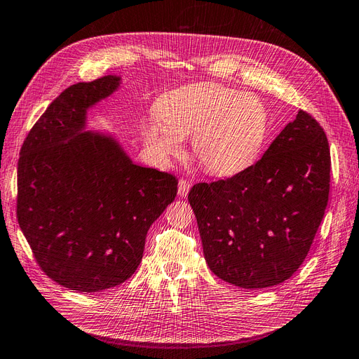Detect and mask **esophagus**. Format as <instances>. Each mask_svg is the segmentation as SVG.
Instances as JSON below:
<instances>
[{
  "mask_svg": "<svg viewBox=\"0 0 359 359\" xmlns=\"http://www.w3.org/2000/svg\"><path fill=\"white\" fill-rule=\"evenodd\" d=\"M189 189H191V185H189V182H187V180H179V188H177V194H179V197H187L188 196V192H189Z\"/></svg>",
  "mask_w": 359,
  "mask_h": 359,
  "instance_id": "esophagus-1",
  "label": "esophagus"
}]
</instances>
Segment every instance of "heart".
Returning a JSON list of instances; mask_svg holds the SVG:
<instances>
[{
    "instance_id": "heart-1",
    "label": "heart",
    "mask_w": 359,
    "mask_h": 359,
    "mask_svg": "<svg viewBox=\"0 0 359 359\" xmlns=\"http://www.w3.org/2000/svg\"><path fill=\"white\" fill-rule=\"evenodd\" d=\"M156 117L141 129L147 150L161 162L182 155V140L203 170L231 177L259 158L268 135L262 100L221 84L201 83L171 90L156 102Z\"/></svg>"
}]
</instances>
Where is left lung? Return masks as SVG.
Masks as SVG:
<instances>
[{"label":"left lung","mask_w":359,"mask_h":359,"mask_svg":"<svg viewBox=\"0 0 359 359\" xmlns=\"http://www.w3.org/2000/svg\"><path fill=\"white\" fill-rule=\"evenodd\" d=\"M330 171L325 132L299 109L248 170L194 185L188 201L210 271L242 289L289 280L322 222Z\"/></svg>","instance_id":"obj_1"}]
</instances>
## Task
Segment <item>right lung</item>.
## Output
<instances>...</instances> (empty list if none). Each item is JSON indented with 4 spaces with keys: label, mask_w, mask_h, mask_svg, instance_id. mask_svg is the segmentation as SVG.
Instances as JSON below:
<instances>
[{
    "label": "right lung",
    "mask_w": 359,
    "mask_h": 359,
    "mask_svg": "<svg viewBox=\"0 0 359 359\" xmlns=\"http://www.w3.org/2000/svg\"><path fill=\"white\" fill-rule=\"evenodd\" d=\"M121 86L108 75L66 88L27 135L18 162V222L50 280L93 293L130 278L177 179L141 167L87 112Z\"/></svg>",
    "instance_id": "1"
}]
</instances>
